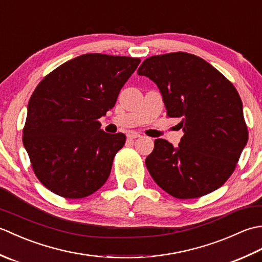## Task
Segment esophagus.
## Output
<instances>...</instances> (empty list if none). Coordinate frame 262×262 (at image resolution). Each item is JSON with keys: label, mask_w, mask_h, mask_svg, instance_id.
<instances>
[{"label": "esophagus", "mask_w": 262, "mask_h": 262, "mask_svg": "<svg viewBox=\"0 0 262 262\" xmlns=\"http://www.w3.org/2000/svg\"><path fill=\"white\" fill-rule=\"evenodd\" d=\"M138 137H141V135L136 132H129L127 134V138H129V140H134V138H138Z\"/></svg>", "instance_id": "esophagus-1"}]
</instances>
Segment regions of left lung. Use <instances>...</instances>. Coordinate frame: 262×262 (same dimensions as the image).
Segmentation results:
<instances>
[{
	"label": "left lung",
	"instance_id": "8db88e82",
	"mask_svg": "<svg viewBox=\"0 0 262 262\" xmlns=\"http://www.w3.org/2000/svg\"><path fill=\"white\" fill-rule=\"evenodd\" d=\"M162 94L170 118L185 134L179 145L158 138L145 160L158 186L191 199L222 187L248 143L243 105L234 85L196 55L177 52L146 58L137 71Z\"/></svg>",
	"mask_w": 262,
	"mask_h": 262
}]
</instances>
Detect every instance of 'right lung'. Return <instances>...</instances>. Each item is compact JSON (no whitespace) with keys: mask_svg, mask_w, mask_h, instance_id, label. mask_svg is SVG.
Wrapping results in <instances>:
<instances>
[{"mask_svg":"<svg viewBox=\"0 0 262 262\" xmlns=\"http://www.w3.org/2000/svg\"><path fill=\"white\" fill-rule=\"evenodd\" d=\"M140 58L84 54L46 75L28 103L24 145L38 180L69 199L90 196L109 178L122 133L100 129Z\"/></svg>","mask_w":262,"mask_h":262,"instance_id":"add662e5","label":"right lung"}]
</instances>
